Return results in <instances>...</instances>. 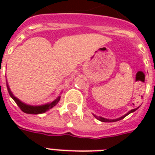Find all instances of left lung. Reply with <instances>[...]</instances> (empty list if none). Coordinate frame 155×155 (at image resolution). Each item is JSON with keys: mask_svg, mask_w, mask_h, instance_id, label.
<instances>
[{"mask_svg": "<svg viewBox=\"0 0 155 155\" xmlns=\"http://www.w3.org/2000/svg\"><path fill=\"white\" fill-rule=\"evenodd\" d=\"M138 110V108H136V109H133V110H130L127 114H125L124 115H123V116L120 117V118H118V119H115V120H109V119H105V118H103V117H101V116H97V115H94V116L97 119V120H99L100 121H102V122H114V121H118V120H122V119H124V117L127 116L128 114H130V113H133V112H134L135 110Z\"/></svg>", "mask_w": 155, "mask_h": 155, "instance_id": "8db88e82", "label": "left lung"}]
</instances>
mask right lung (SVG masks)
<instances>
[{
  "label": "right lung",
  "instance_id": "right-lung-1",
  "mask_svg": "<svg viewBox=\"0 0 155 155\" xmlns=\"http://www.w3.org/2000/svg\"><path fill=\"white\" fill-rule=\"evenodd\" d=\"M6 86H7V91H8L10 96L13 99V101L16 103V104L20 107V109H21L24 113H26V114H43L45 112H46V111L49 110L50 109L55 106V105L58 104V102L60 101V99H61V96H58L54 101H52L51 103H47V104H41V105H30V104L23 103L22 101H21L19 100L18 98H16L14 94H12V92L11 91V89L9 87L8 83H7V82H6Z\"/></svg>",
  "mask_w": 155,
  "mask_h": 155
}]
</instances>
